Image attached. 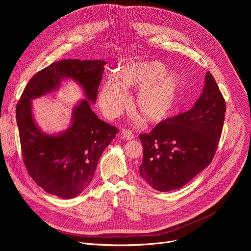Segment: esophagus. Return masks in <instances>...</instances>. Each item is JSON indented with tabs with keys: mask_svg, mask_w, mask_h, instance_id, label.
I'll list each match as a JSON object with an SVG mask.
<instances>
[{
	"mask_svg": "<svg viewBox=\"0 0 251 251\" xmlns=\"http://www.w3.org/2000/svg\"><path fill=\"white\" fill-rule=\"evenodd\" d=\"M121 135L124 140H132L134 138V134L130 129H123Z\"/></svg>",
	"mask_w": 251,
	"mask_h": 251,
	"instance_id": "1",
	"label": "esophagus"
}]
</instances>
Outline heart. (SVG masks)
Returning <instances> with one entry per match:
<instances>
[{"label":"heart","instance_id":"1","mask_svg":"<svg viewBox=\"0 0 251 251\" xmlns=\"http://www.w3.org/2000/svg\"><path fill=\"white\" fill-rule=\"evenodd\" d=\"M159 60L134 62L122 66L117 79L109 78L100 91L99 101L107 116L118 115L127 102L126 91L138 89L133 105L135 110L149 122L170 117L180 102L183 79L174 71H166Z\"/></svg>","mask_w":251,"mask_h":251}]
</instances>
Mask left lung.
Instances as JSON below:
<instances>
[{
    "label": "left lung",
    "mask_w": 251,
    "mask_h": 251,
    "mask_svg": "<svg viewBox=\"0 0 251 251\" xmlns=\"http://www.w3.org/2000/svg\"><path fill=\"white\" fill-rule=\"evenodd\" d=\"M226 101L207 73L201 97L189 111L160 122L139 136L143 145L140 176L153 189L169 192L188 184L207 167L222 135Z\"/></svg>",
    "instance_id": "left-lung-1"
}]
</instances>
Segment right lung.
I'll use <instances>...</instances> for the list:
<instances>
[{
    "label": "right lung",
    "mask_w": 251,
    "mask_h": 251,
    "mask_svg": "<svg viewBox=\"0 0 251 251\" xmlns=\"http://www.w3.org/2000/svg\"><path fill=\"white\" fill-rule=\"evenodd\" d=\"M104 60L63 59L35 74L17 104L16 116L22 155L28 175L47 193L62 199L80 195L91 183L98 160L118 133L117 128L99 119L90 102L97 98ZM71 78L84 88L86 100L74 110L72 125L57 135L44 133L35 124L31 99L58 87Z\"/></svg>",
    "instance_id": "right-lung-1"
}]
</instances>
